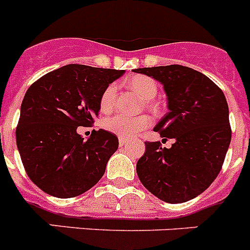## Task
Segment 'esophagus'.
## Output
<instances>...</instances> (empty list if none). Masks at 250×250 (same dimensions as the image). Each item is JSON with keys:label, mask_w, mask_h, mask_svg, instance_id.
Masks as SVG:
<instances>
[{"label": "esophagus", "mask_w": 250, "mask_h": 250, "mask_svg": "<svg viewBox=\"0 0 250 250\" xmlns=\"http://www.w3.org/2000/svg\"><path fill=\"white\" fill-rule=\"evenodd\" d=\"M119 144H120V146H125V145L127 144V140L126 139H120V140H119Z\"/></svg>", "instance_id": "esophagus-1"}]
</instances>
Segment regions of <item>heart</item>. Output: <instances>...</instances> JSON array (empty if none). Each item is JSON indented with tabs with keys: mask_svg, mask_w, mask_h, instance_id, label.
<instances>
[{
	"mask_svg": "<svg viewBox=\"0 0 250 250\" xmlns=\"http://www.w3.org/2000/svg\"><path fill=\"white\" fill-rule=\"evenodd\" d=\"M127 85L131 87L136 94H139L141 98L145 100V104L150 107H155V103L152 99L156 96L158 92V85L151 77L144 76V75H138L132 76ZM115 96H116V85L111 83L104 90L100 98V109L101 111L107 112L112 109L115 103ZM151 125V119L147 115H140L136 118H129L124 115L116 114L106 118L103 121V127L106 131L111 132L114 135L119 136L121 139H131L135 138L144 131L145 129Z\"/></svg>",
	"mask_w": 250,
	"mask_h": 250,
	"instance_id": "heart-1",
	"label": "heart"
}]
</instances>
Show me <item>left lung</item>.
<instances>
[{"instance_id": "8db88e82", "label": "left lung", "mask_w": 250, "mask_h": 250, "mask_svg": "<svg viewBox=\"0 0 250 250\" xmlns=\"http://www.w3.org/2000/svg\"><path fill=\"white\" fill-rule=\"evenodd\" d=\"M163 83L169 112L154 130L174 139L145 143L136 164L140 182L151 194L178 204L202 194L215 180L231 139L229 109L222 90L208 76L182 65L136 68Z\"/></svg>"}]
</instances>
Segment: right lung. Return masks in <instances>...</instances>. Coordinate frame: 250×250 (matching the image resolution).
<instances>
[{
    "mask_svg": "<svg viewBox=\"0 0 250 250\" xmlns=\"http://www.w3.org/2000/svg\"><path fill=\"white\" fill-rule=\"evenodd\" d=\"M124 70L71 63L40 77L26 91L16 127V143L28 178L45 193L72 198L85 193L104 175L119 146L116 135L77 134L100 111L104 90Z\"/></svg>",
    "mask_w": 250,
    "mask_h": 250,
    "instance_id": "right-lung-1",
    "label": "right lung"
}]
</instances>
